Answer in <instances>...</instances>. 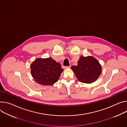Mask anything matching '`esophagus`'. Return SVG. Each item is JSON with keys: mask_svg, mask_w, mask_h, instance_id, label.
Segmentation results:
<instances>
[{"mask_svg": "<svg viewBox=\"0 0 127 127\" xmlns=\"http://www.w3.org/2000/svg\"><path fill=\"white\" fill-rule=\"evenodd\" d=\"M70 67V66H63V68L64 69H68V68H69Z\"/></svg>", "mask_w": 127, "mask_h": 127, "instance_id": "1", "label": "esophagus"}]
</instances>
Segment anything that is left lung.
I'll return each instance as SVG.
<instances>
[{
  "label": "left lung",
  "mask_w": 127,
  "mask_h": 127,
  "mask_svg": "<svg viewBox=\"0 0 127 127\" xmlns=\"http://www.w3.org/2000/svg\"><path fill=\"white\" fill-rule=\"evenodd\" d=\"M71 70L80 82L93 83L98 78L102 72L99 61L92 56L80 57L77 66H72Z\"/></svg>",
  "instance_id": "left-lung-1"
}]
</instances>
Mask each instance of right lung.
I'll return each instance as SVG.
<instances>
[{"label": "right lung", "mask_w": 127, "mask_h": 127, "mask_svg": "<svg viewBox=\"0 0 127 127\" xmlns=\"http://www.w3.org/2000/svg\"><path fill=\"white\" fill-rule=\"evenodd\" d=\"M31 73L39 84L51 86L58 80L64 70L59 63L52 58H37L30 65Z\"/></svg>", "instance_id": "1"}]
</instances>
